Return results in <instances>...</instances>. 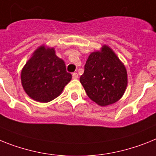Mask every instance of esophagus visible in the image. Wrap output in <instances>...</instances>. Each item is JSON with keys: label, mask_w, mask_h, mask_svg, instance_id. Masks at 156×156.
<instances>
[{"label": "esophagus", "mask_w": 156, "mask_h": 156, "mask_svg": "<svg viewBox=\"0 0 156 156\" xmlns=\"http://www.w3.org/2000/svg\"><path fill=\"white\" fill-rule=\"evenodd\" d=\"M72 77H73V78H74V79H77V78H78V74H77V73H73V74H72Z\"/></svg>", "instance_id": "1"}]
</instances>
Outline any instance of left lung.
I'll return each instance as SVG.
<instances>
[{
    "label": "left lung",
    "mask_w": 156,
    "mask_h": 156,
    "mask_svg": "<svg viewBox=\"0 0 156 156\" xmlns=\"http://www.w3.org/2000/svg\"><path fill=\"white\" fill-rule=\"evenodd\" d=\"M80 82L89 98L100 106L116 102L125 94L128 74L125 65L108 45L90 53Z\"/></svg>",
    "instance_id": "left-lung-1"
}]
</instances>
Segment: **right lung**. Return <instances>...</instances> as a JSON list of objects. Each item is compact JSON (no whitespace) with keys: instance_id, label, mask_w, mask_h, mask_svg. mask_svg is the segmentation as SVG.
Here are the masks:
<instances>
[{"instance_id":"1","label":"right lung","mask_w":156,"mask_h":156,"mask_svg":"<svg viewBox=\"0 0 156 156\" xmlns=\"http://www.w3.org/2000/svg\"><path fill=\"white\" fill-rule=\"evenodd\" d=\"M71 78L64 61L55 55V48L44 44L32 53L20 74L26 94L42 103L49 102L59 96Z\"/></svg>"}]
</instances>
